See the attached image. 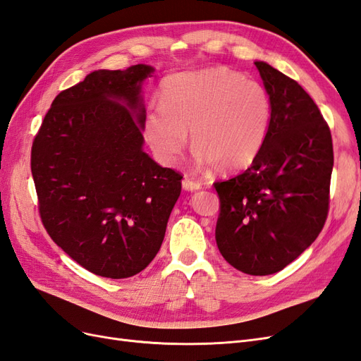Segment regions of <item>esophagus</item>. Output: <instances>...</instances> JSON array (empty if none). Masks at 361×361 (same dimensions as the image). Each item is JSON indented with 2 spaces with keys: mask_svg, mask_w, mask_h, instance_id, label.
Listing matches in <instances>:
<instances>
[{
  "mask_svg": "<svg viewBox=\"0 0 361 361\" xmlns=\"http://www.w3.org/2000/svg\"><path fill=\"white\" fill-rule=\"evenodd\" d=\"M182 187L187 190V191H195V190H200L202 188V183L199 180L191 179V178H185L182 180Z\"/></svg>",
  "mask_w": 361,
  "mask_h": 361,
  "instance_id": "34e87169",
  "label": "esophagus"
}]
</instances>
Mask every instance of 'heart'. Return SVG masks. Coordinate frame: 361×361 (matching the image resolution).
I'll use <instances>...</instances> for the list:
<instances>
[{
  "instance_id": "obj_1",
  "label": "heart",
  "mask_w": 361,
  "mask_h": 361,
  "mask_svg": "<svg viewBox=\"0 0 361 361\" xmlns=\"http://www.w3.org/2000/svg\"><path fill=\"white\" fill-rule=\"evenodd\" d=\"M271 116L264 85L226 68H212L171 76L162 87L161 106L146 113L143 133L158 159L174 164L190 130L195 161L232 173L257 158Z\"/></svg>"
}]
</instances>
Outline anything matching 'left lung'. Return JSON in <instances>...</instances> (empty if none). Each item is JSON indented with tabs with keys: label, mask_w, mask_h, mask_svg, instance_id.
I'll return each mask as SVG.
<instances>
[{
	"label": "left lung",
	"mask_w": 361,
	"mask_h": 361,
	"mask_svg": "<svg viewBox=\"0 0 361 361\" xmlns=\"http://www.w3.org/2000/svg\"><path fill=\"white\" fill-rule=\"evenodd\" d=\"M255 64L272 105L269 130L245 171L214 183L220 199L215 239L233 268L268 276L321 233L334 157L330 128L309 93L268 63Z\"/></svg>",
	"instance_id": "1"
}]
</instances>
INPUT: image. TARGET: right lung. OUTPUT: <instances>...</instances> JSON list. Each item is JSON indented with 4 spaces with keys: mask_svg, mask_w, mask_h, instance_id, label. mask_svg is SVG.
Returning <instances> with one entry per match:
<instances>
[{
    "mask_svg": "<svg viewBox=\"0 0 361 361\" xmlns=\"http://www.w3.org/2000/svg\"><path fill=\"white\" fill-rule=\"evenodd\" d=\"M154 68L96 71L54 99L31 147L39 214L76 264L108 279L143 271L161 248L182 174L143 152L141 82Z\"/></svg>",
    "mask_w": 361,
    "mask_h": 361,
    "instance_id": "add662e5",
    "label": "right lung"
}]
</instances>
